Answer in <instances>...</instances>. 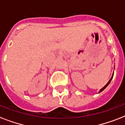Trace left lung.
<instances>
[{
	"instance_id": "obj_1",
	"label": "left lung",
	"mask_w": 125,
	"mask_h": 125,
	"mask_svg": "<svg viewBox=\"0 0 125 125\" xmlns=\"http://www.w3.org/2000/svg\"><path fill=\"white\" fill-rule=\"evenodd\" d=\"M113 76H114V74H113L112 76V78H110V80H109V81H108V83H106V85H104V87H103V88H102V89H101V90H100V91H99V93H100V92H101V91H103V90H104V89H105V88H106V87H107V86H108V84H109V83H110V82H111V80H112V78H113Z\"/></svg>"
}]
</instances>
